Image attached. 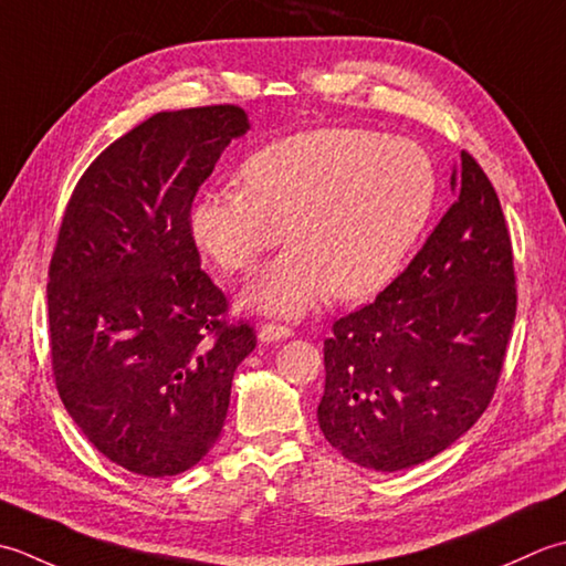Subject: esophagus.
<instances>
[{
	"label": "esophagus",
	"mask_w": 566,
	"mask_h": 566,
	"mask_svg": "<svg viewBox=\"0 0 566 566\" xmlns=\"http://www.w3.org/2000/svg\"><path fill=\"white\" fill-rule=\"evenodd\" d=\"M287 337H293V329H287L283 325H261L259 327V339L263 344L281 342V339H287Z\"/></svg>",
	"instance_id": "1"
}]
</instances>
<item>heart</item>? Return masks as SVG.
Wrapping results in <instances>:
<instances>
[{
    "label": "heart",
    "instance_id": "obj_1",
    "mask_svg": "<svg viewBox=\"0 0 566 566\" xmlns=\"http://www.w3.org/2000/svg\"><path fill=\"white\" fill-rule=\"evenodd\" d=\"M244 190L210 188L190 207V234L219 269L249 273L291 244L244 291L259 313L300 317L329 293L361 300L380 291L428 222L437 176L410 138L364 129L297 132L241 166Z\"/></svg>",
    "mask_w": 566,
    "mask_h": 566
}]
</instances>
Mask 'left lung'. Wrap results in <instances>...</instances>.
<instances>
[{"mask_svg":"<svg viewBox=\"0 0 566 566\" xmlns=\"http://www.w3.org/2000/svg\"><path fill=\"white\" fill-rule=\"evenodd\" d=\"M454 205L371 305L334 322L317 422L374 471H402L454 444L493 398L515 319L513 249L491 180L467 151Z\"/></svg>","mask_w":566,"mask_h":566,"instance_id":"obj_1","label":"left lung"}]
</instances>
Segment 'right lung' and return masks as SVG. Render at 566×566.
<instances>
[{
  "instance_id": "obj_1",
  "label": "right lung",
  "mask_w": 566,
  "mask_h": 566,
  "mask_svg": "<svg viewBox=\"0 0 566 566\" xmlns=\"http://www.w3.org/2000/svg\"><path fill=\"white\" fill-rule=\"evenodd\" d=\"M249 129L234 105L158 112L92 160L65 207L49 271L55 386L134 474L176 476L210 452L256 347L249 325L222 322L190 234L195 192Z\"/></svg>"
}]
</instances>
